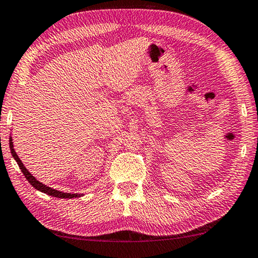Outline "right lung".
I'll use <instances>...</instances> for the list:
<instances>
[{"label":"right lung","mask_w":258,"mask_h":258,"mask_svg":"<svg viewBox=\"0 0 258 258\" xmlns=\"http://www.w3.org/2000/svg\"><path fill=\"white\" fill-rule=\"evenodd\" d=\"M9 146H10V150H11V155L12 157L15 158V161L17 162V164L19 165L20 170H22V172L25 175V178L27 179V181L31 183L32 186H33L35 189H38L40 191H42V193H46L48 195H51L54 196V198H59V199H73V198H80V196H83L84 194H71V193H64V191H59V190H56L54 188L51 187H48L46 185H43L42 182H40L39 180H36V179L33 177V175L31 174V172H28V170L26 169L25 166H24L23 162L20 161V158L18 157V155L16 154V151L14 149V142H12V138L10 137L9 139Z\"/></svg>","instance_id":"add662e5"}]
</instances>
